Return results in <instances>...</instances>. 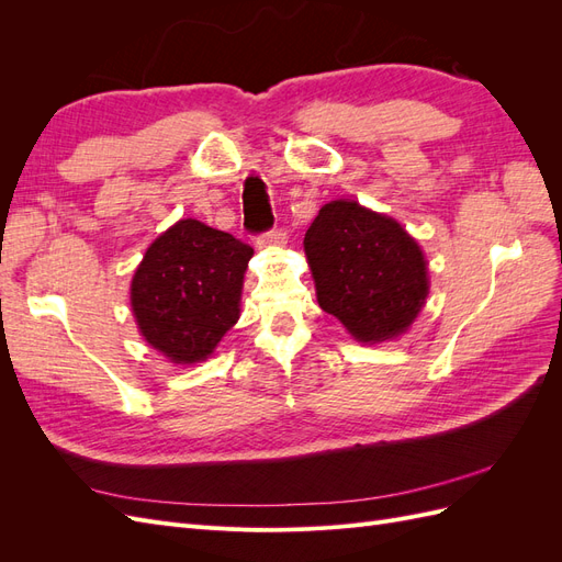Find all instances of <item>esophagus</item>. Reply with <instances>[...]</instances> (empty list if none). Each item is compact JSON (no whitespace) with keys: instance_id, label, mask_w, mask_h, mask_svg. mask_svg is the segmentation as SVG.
Instances as JSON below:
<instances>
[{"instance_id":"34e87169","label":"esophagus","mask_w":562,"mask_h":562,"mask_svg":"<svg viewBox=\"0 0 562 562\" xmlns=\"http://www.w3.org/2000/svg\"><path fill=\"white\" fill-rule=\"evenodd\" d=\"M285 244H288V241H285V232H283V229H277V227L258 236V246H260V248H281V246H285Z\"/></svg>"}]
</instances>
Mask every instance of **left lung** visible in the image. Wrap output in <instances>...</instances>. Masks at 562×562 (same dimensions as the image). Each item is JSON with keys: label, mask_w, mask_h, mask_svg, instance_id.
I'll use <instances>...</instances> for the list:
<instances>
[{"label": "left lung", "mask_w": 562, "mask_h": 562, "mask_svg": "<svg viewBox=\"0 0 562 562\" xmlns=\"http://www.w3.org/2000/svg\"><path fill=\"white\" fill-rule=\"evenodd\" d=\"M318 307L359 342L378 345L413 326L429 295L427 260L394 217L356 201L326 203L304 234Z\"/></svg>", "instance_id": "obj_1"}]
</instances>
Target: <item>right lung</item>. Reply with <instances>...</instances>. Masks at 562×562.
<instances>
[{
	"mask_svg": "<svg viewBox=\"0 0 562 562\" xmlns=\"http://www.w3.org/2000/svg\"><path fill=\"white\" fill-rule=\"evenodd\" d=\"M252 248L199 220H178L145 252L131 281L140 335L171 363L206 361L239 321Z\"/></svg>",
	"mask_w": 562,
	"mask_h": 562,
	"instance_id": "right-lung-1",
	"label": "right lung"
}]
</instances>
